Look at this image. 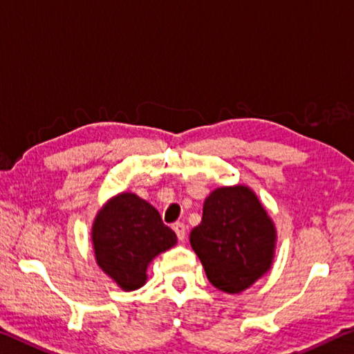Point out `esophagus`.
I'll list each match as a JSON object with an SVG mask.
<instances>
[{"label":"esophagus","mask_w":354,"mask_h":354,"mask_svg":"<svg viewBox=\"0 0 354 354\" xmlns=\"http://www.w3.org/2000/svg\"><path fill=\"white\" fill-rule=\"evenodd\" d=\"M173 230H175V233H176V236H178L179 241L186 239V225H184L183 222L173 223Z\"/></svg>","instance_id":"esophagus-1"}]
</instances>
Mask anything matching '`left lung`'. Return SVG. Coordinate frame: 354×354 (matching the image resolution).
I'll return each mask as SVG.
<instances>
[{"label":"left lung","mask_w":354,"mask_h":354,"mask_svg":"<svg viewBox=\"0 0 354 354\" xmlns=\"http://www.w3.org/2000/svg\"><path fill=\"white\" fill-rule=\"evenodd\" d=\"M276 227L254 190L218 187L205 200L200 225L190 245L206 277L225 293H241L265 276L272 265Z\"/></svg>","instance_id":"8db88e82"}]
</instances>
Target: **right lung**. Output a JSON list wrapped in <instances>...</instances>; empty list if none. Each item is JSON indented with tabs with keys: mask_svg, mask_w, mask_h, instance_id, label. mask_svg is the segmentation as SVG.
Listing matches in <instances>:
<instances>
[{
	"mask_svg": "<svg viewBox=\"0 0 354 354\" xmlns=\"http://www.w3.org/2000/svg\"><path fill=\"white\" fill-rule=\"evenodd\" d=\"M91 239L99 268L124 291L143 287L149 263L178 241L159 211L131 192L118 194L100 207Z\"/></svg>",
	"mask_w": 354,
	"mask_h": 354,
	"instance_id": "right-lung-1",
	"label": "right lung"
}]
</instances>
